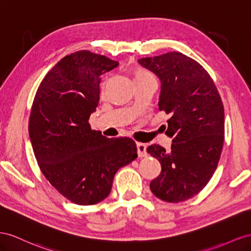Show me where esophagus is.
<instances>
[{
    "instance_id": "obj_1",
    "label": "esophagus",
    "mask_w": 251,
    "mask_h": 251,
    "mask_svg": "<svg viewBox=\"0 0 251 251\" xmlns=\"http://www.w3.org/2000/svg\"><path fill=\"white\" fill-rule=\"evenodd\" d=\"M146 144H143V143H137V149H138V154L141 157H144L147 155V151H146Z\"/></svg>"
}]
</instances>
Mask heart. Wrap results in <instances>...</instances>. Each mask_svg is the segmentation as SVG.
I'll use <instances>...</instances> for the list:
<instances>
[{"label": "heart", "instance_id": "obj_1", "mask_svg": "<svg viewBox=\"0 0 251 251\" xmlns=\"http://www.w3.org/2000/svg\"><path fill=\"white\" fill-rule=\"evenodd\" d=\"M149 76H152V75H150L149 73H147V71L140 70V71H138L137 74H135L134 78H139V77H149Z\"/></svg>", "mask_w": 251, "mask_h": 251}]
</instances>
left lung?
<instances>
[{
    "label": "left lung",
    "mask_w": 251,
    "mask_h": 251,
    "mask_svg": "<svg viewBox=\"0 0 251 251\" xmlns=\"http://www.w3.org/2000/svg\"><path fill=\"white\" fill-rule=\"evenodd\" d=\"M138 62L160 78L159 109L170 116L165 133L173 138L169 152L155 144L147 148L162 166L150 189L165 202H184L198 195L217 169L224 106L209 74L189 56L173 51Z\"/></svg>",
    "instance_id": "1"
}]
</instances>
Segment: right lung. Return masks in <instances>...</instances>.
Listing matches in <instances>:
<instances>
[{"label":"right lung","mask_w":251,"mask_h":251,"mask_svg":"<svg viewBox=\"0 0 251 251\" xmlns=\"http://www.w3.org/2000/svg\"><path fill=\"white\" fill-rule=\"evenodd\" d=\"M118 65L88 50L64 56L33 100L28 130L35 159L47 181L77 205L103 201L117 171L138 156L133 140L108 139L88 123L100 101L101 75Z\"/></svg>","instance_id":"right-lung-1"}]
</instances>
